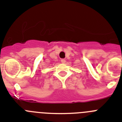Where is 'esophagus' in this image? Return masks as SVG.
<instances>
[{
    "mask_svg": "<svg viewBox=\"0 0 122 122\" xmlns=\"http://www.w3.org/2000/svg\"><path fill=\"white\" fill-rule=\"evenodd\" d=\"M61 62H62V64H64L65 62H66V60H64V59H61Z\"/></svg>",
    "mask_w": 122,
    "mask_h": 122,
    "instance_id": "obj_1",
    "label": "esophagus"
}]
</instances>
